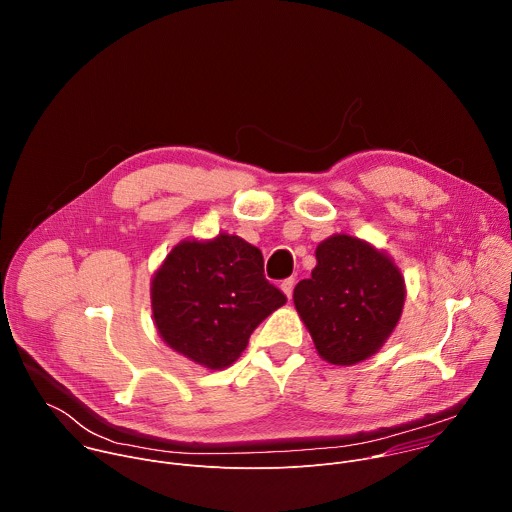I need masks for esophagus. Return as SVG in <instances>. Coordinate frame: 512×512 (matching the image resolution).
<instances>
[{"label": "esophagus", "instance_id": "1", "mask_svg": "<svg viewBox=\"0 0 512 512\" xmlns=\"http://www.w3.org/2000/svg\"><path fill=\"white\" fill-rule=\"evenodd\" d=\"M294 287H296V277H287L281 281V289L287 298H291V294H294Z\"/></svg>", "mask_w": 512, "mask_h": 512}]
</instances>
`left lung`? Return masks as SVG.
I'll return each mask as SVG.
<instances>
[{
	"instance_id": "8db88e82",
	"label": "left lung",
	"mask_w": 512,
	"mask_h": 512,
	"mask_svg": "<svg viewBox=\"0 0 512 512\" xmlns=\"http://www.w3.org/2000/svg\"><path fill=\"white\" fill-rule=\"evenodd\" d=\"M316 259L312 277L294 289V304L318 354L342 367L369 358L401 318V271L385 253L348 235L322 241Z\"/></svg>"
}]
</instances>
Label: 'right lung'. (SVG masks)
I'll return each mask as SVG.
<instances>
[{"instance_id": "add662e5", "label": "right lung", "mask_w": 512, "mask_h": 512, "mask_svg": "<svg viewBox=\"0 0 512 512\" xmlns=\"http://www.w3.org/2000/svg\"><path fill=\"white\" fill-rule=\"evenodd\" d=\"M285 302L263 275L261 251L235 235L180 243L152 281L160 336L212 371L233 364L253 330Z\"/></svg>"}]
</instances>
